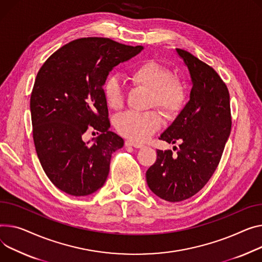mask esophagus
I'll list each match as a JSON object with an SVG mask.
<instances>
[{
	"label": "esophagus",
	"instance_id": "obj_1",
	"mask_svg": "<svg viewBox=\"0 0 262 262\" xmlns=\"http://www.w3.org/2000/svg\"><path fill=\"white\" fill-rule=\"evenodd\" d=\"M125 145H126V146H134V147H136V148H141V147L143 146V144L135 142V141H132V140H126V141H125Z\"/></svg>",
	"mask_w": 262,
	"mask_h": 262
}]
</instances>
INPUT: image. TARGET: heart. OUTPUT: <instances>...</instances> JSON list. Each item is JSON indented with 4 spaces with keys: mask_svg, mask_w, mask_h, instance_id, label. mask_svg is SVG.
Instances as JSON below:
<instances>
[{
    "mask_svg": "<svg viewBox=\"0 0 262 262\" xmlns=\"http://www.w3.org/2000/svg\"><path fill=\"white\" fill-rule=\"evenodd\" d=\"M129 81L136 85L149 90V105L160 107L167 117L173 118L184 108L188 98L186 82L172 76L170 68L157 62L147 60L136 65L128 74ZM102 91L107 105L114 111L124 106L125 92L120 79L108 76L103 83ZM163 124L160 112H128L118 118L117 130L132 141L144 142Z\"/></svg>",
    "mask_w": 262,
    "mask_h": 262,
    "instance_id": "heart-1",
    "label": "heart"
}]
</instances>
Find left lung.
Returning <instances> with one entry per match:
<instances>
[{
  "label": "left lung",
  "mask_w": 262,
  "mask_h": 262,
  "mask_svg": "<svg viewBox=\"0 0 262 262\" xmlns=\"http://www.w3.org/2000/svg\"><path fill=\"white\" fill-rule=\"evenodd\" d=\"M193 82L189 101L160 136L171 150L157 149V160L146 171L154 194L169 202L196 195L216 170L231 133L230 94L215 69L190 52L177 48Z\"/></svg>",
  "instance_id": "obj_1"
}]
</instances>
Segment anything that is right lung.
<instances>
[{"mask_svg":"<svg viewBox=\"0 0 262 262\" xmlns=\"http://www.w3.org/2000/svg\"><path fill=\"white\" fill-rule=\"evenodd\" d=\"M142 49L108 38H81L40 68L30 97L33 143L46 176L64 193L87 196L105 183L112 154L124 141L108 129L102 86L113 67ZM93 129L100 135L89 145L81 137Z\"/></svg>","mask_w":262,"mask_h":262,"instance_id":"1","label":"right lung"}]
</instances>
